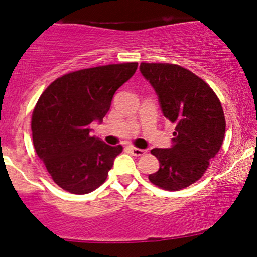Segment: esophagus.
<instances>
[{
  "mask_svg": "<svg viewBox=\"0 0 257 257\" xmlns=\"http://www.w3.org/2000/svg\"><path fill=\"white\" fill-rule=\"evenodd\" d=\"M129 151H131V154L133 155V156H143L144 154H146V150L134 148V146H129Z\"/></svg>",
  "mask_w": 257,
  "mask_h": 257,
  "instance_id": "1",
  "label": "esophagus"
}]
</instances>
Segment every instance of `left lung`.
I'll use <instances>...</instances> for the list:
<instances>
[{
	"mask_svg": "<svg viewBox=\"0 0 257 257\" xmlns=\"http://www.w3.org/2000/svg\"><path fill=\"white\" fill-rule=\"evenodd\" d=\"M140 72L159 97L163 115L176 125L168 149H152L159 171L152 184L178 191L202 177L225 133L222 105L213 90L190 70L170 63H142Z\"/></svg>",
	"mask_w": 257,
	"mask_h": 257,
	"instance_id": "8db88e82",
	"label": "left lung"
}]
</instances>
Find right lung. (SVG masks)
Wrapping results in <instances>:
<instances>
[{
    "instance_id": "obj_1",
    "label": "right lung",
    "mask_w": 257,
    "mask_h": 257,
    "mask_svg": "<svg viewBox=\"0 0 257 257\" xmlns=\"http://www.w3.org/2000/svg\"><path fill=\"white\" fill-rule=\"evenodd\" d=\"M137 62L68 73L42 92L32 118L33 143L53 182L73 194H87L105 183L120 145L90 135L102 122L114 92L133 77Z\"/></svg>"
}]
</instances>
